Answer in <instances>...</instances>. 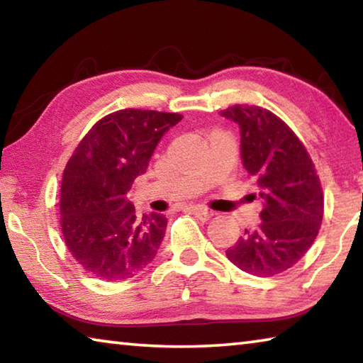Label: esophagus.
<instances>
[{"instance_id": "1", "label": "esophagus", "mask_w": 363, "mask_h": 363, "mask_svg": "<svg viewBox=\"0 0 363 363\" xmlns=\"http://www.w3.org/2000/svg\"><path fill=\"white\" fill-rule=\"evenodd\" d=\"M190 211H192L195 218H199L201 220H208L213 216L211 211H208V210H205V208H200V206H192V210Z\"/></svg>"}]
</instances>
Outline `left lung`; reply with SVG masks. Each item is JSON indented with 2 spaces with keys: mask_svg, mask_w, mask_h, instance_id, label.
Instances as JSON below:
<instances>
[{
  "mask_svg": "<svg viewBox=\"0 0 363 363\" xmlns=\"http://www.w3.org/2000/svg\"><path fill=\"white\" fill-rule=\"evenodd\" d=\"M220 116L240 128L243 167L262 203L259 225L245 230L225 256L243 272L272 277L293 267L315 240L323 218L320 179L296 134L272 112L233 106Z\"/></svg>",
  "mask_w": 363,
  "mask_h": 363,
  "instance_id": "left-lung-1",
  "label": "left lung"
}]
</instances>
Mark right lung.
Wrapping results in <instances>:
<instances>
[{"label": "right lung", "instance_id": "add662e5", "mask_svg": "<svg viewBox=\"0 0 363 363\" xmlns=\"http://www.w3.org/2000/svg\"><path fill=\"white\" fill-rule=\"evenodd\" d=\"M179 113L125 108L104 116L73 152L60 186V229L86 272L106 281L131 279L157 256L167 218H139L128 200L160 139Z\"/></svg>", "mask_w": 363, "mask_h": 363}]
</instances>
